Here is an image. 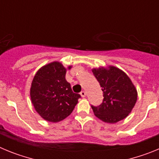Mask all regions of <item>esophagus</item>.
<instances>
[{
	"label": "esophagus",
	"mask_w": 159,
	"mask_h": 159,
	"mask_svg": "<svg viewBox=\"0 0 159 159\" xmlns=\"http://www.w3.org/2000/svg\"><path fill=\"white\" fill-rule=\"evenodd\" d=\"M86 95H87V93H86V92H85V91H82V92H80V95L82 97H85V96H86Z\"/></svg>",
	"instance_id": "esophagus-1"
}]
</instances>
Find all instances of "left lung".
<instances>
[{"mask_svg": "<svg viewBox=\"0 0 159 159\" xmlns=\"http://www.w3.org/2000/svg\"><path fill=\"white\" fill-rule=\"evenodd\" d=\"M103 92L99 106H92L94 114L100 120L116 123L128 116L135 105L138 92L130 79L121 69L114 66L92 69Z\"/></svg>", "mask_w": 159, "mask_h": 159, "instance_id": "left-lung-1", "label": "left lung"}]
</instances>
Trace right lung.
I'll list each match as a JSON object with an SVG mask.
<instances>
[{"instance_id": "add662e5", "label": "right lung", "mask_w": 159, "mask_h": 159, "mask_svg": "<svg viewBox=\"0 0 159 159\" xmlns=\"http://www.w3.org/2000/svg\"><path fill=\"white\" fill-rule=\"evenodd\" d=\"M68 66L67 69H71ZM67 68L58 61L49 63L38 70L32 80L30 97L35 110L48 122L62 121L71 115L80 94L74 93L65 79Z\"/></svg>"}]
</instances>
